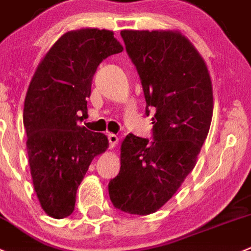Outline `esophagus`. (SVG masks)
Returning a JSON list of instances; mask_svg holds the SVG:
<instances>
[{"label": "esophagus", "mask_w": 251, "mask_h": 251, "mask_svg": "<svg viewBox=\"0 0 251 251\" xmlns=\"http://www.w3.org/2000/svg\"><path fill=\"white\" fill-rule=\"evenodd\" d=\"M108 142H109V147L114 148L117 145V143H118V137H117L116 134H112V133H109Z\"/></svg>", "instance_id": "1"}]
</instances>
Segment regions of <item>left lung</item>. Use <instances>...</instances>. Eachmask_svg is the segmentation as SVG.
Instances as JSON below:
<instances>
[{
    "mask_svg": "<svg viewBox=\"0 0 251 251\" xmlns=\"http://www.w3.org/2000/svg\"><path fill=\"white\" fill-rule=\"evenodd\" d=\"M143 86L145 114L154 109L152 140L129 134L121 170L108 183L114 208L147 216L175 195L196 165L208 134L213 94L199 51L173 30H122Z\"/></svg>",
    "mask_w": 251,
    "mask_h": 251,
    "instance_id": "8db88e82",
    "label": "left lung"
}]
</instances>
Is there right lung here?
Wrapping results in <instances>:
<instances>
[{
	"mask_svg": "<svg viewBox=\"0 0 251 251\" xmlns=\"http://www.w3.org/2000/svg\"><path fill=\"white\" fill-rule=\"evenodd\" d=\"M122 50L111 30H71L50 48L30 81L23 109L28 160L40 206L52 218L73 213L92 159L108 148L106 135L78 122L87 114L99 65Z\"/></svg>",
	"mask_w": 251,
	"mask_h": 251,
	"instance_id": "add662e5",
	"label": "right lung"
}]
</instances>
